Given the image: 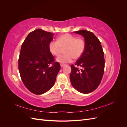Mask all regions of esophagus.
I'll return each instance as SVG.
<instances>
[{"instance_id":"1","label":"esophagus","mask_w":127,"mask_h":127,"mask_svg":"<svg viewBox=\"0 0 127 127\" xmlns=\"http://www.w3.org/2000/svg\"><path fill=\"white\" fill-rule=\"evenodd\" d=\"M64 64H60V66H61V67H64Z\"/></svg>"}]
</instances>
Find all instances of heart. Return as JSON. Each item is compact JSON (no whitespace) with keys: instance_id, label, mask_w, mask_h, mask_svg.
I'll list each match as a JSON object with an SVG mask.
<instances>
[{"instance_id":"1","label":"heart","mask_w":127,"mask_h":127,"mask_svg":"<svg viewBox=\"0 0 127 127\" xmlns=\"http://www.w3.org/2000/svg\"><path fill=\"white\" fill-rule=\"evenodd\" d=\"M64 48L65 54L59 56L56 59L61 64L71 62L73 58H79L85 50V42L82 38H76L70 34L66 33L59 36L57 41H51L49 45L50 52L56 56H58Z\"/></svg>"}]
</instances>
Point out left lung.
Listing matches in <instances>:
<instances>
[{
	"label": "left lung",
	"instance_id": "8db88e82",
	"mask_svg": "<svg viewBox=\"0 0 127 127\" xmlns=\"http://www.w3.org/2000/svg\"><path fill=\"white\" fill-rule=\"evenodd\" d=\"M74 32L84 36L85 48L75 65H71L70 82L78 92L88 94L96 89L102 80L105 64L104 52L94 33L83 30Z\"/></svg>",
	"mask_w": 127,
	"mask_h": 127
}]
</instances>
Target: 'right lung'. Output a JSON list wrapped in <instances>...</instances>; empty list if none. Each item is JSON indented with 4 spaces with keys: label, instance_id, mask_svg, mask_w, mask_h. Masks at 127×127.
<instances>
[{
    "label": "right lung",
    "instance_id": "1",
    "mask_svg": "<svg viewBox=\"0 0 127 127\" xmlns=\"http://www.w3.org/2000/svg\"><path fill=\"white\" fill-rule=\"evenodd\" d=\"M53 34L36 29L27 36L18 59V69L25 86L32 93L41 95L54 85L60 69L58 62L50 52Z\"/></svg>",
    "mask_w": 127,
    "mask_h": 127
}]
</instances>
